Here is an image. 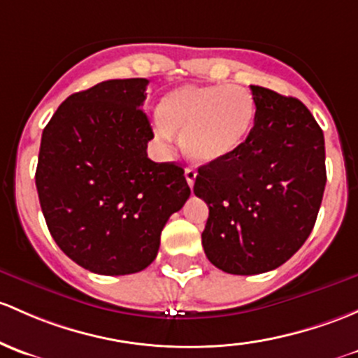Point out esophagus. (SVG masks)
<instances>
[{"instance_id": "obj_1", "label": "esophagus", "mask_w": 358, "mask_h": 358, "mask_svg": "<svg viewBox=\"0 0 358 358\" xmlns=\"http://www.w3.org/2000/svg\"><path fill=\"white\" fill-rule=\"evenodd\" d=\"M195 176H197V171H195L194 168H187L185 169V178H187V183H189V187H194Z\"/></svg>"}]
</instances>
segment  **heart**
<instances>
[{
  "label": "heart",
  "instance_id": "obj_1",
  "mask_svg": "<svg viewBox=\"0 0 358 358\" xmlns=\"http://www.w3.org/2000/svg\"><path fill=\"white\" fill-rule=\"evenodd\" d=\"M255 120V103L238 85L187 84L171 89L157 106L154 134L169 145L173 130L182 131L189 157L201 164L223 161L247 141Z\"/></svg>",
  "mask_w": 358,
  "mask_h": 358
}]
</instances>
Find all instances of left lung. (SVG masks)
Masks as SVG:
<instances>
[{
	"mask_svg": "<svg viewBox=\"0 0 358 358\" xmlns=\"http://www.w3.org/2000/svg\"><path fill=\"white\" fill-rule=\"evenodd\" d=\"M255 120L236 152L199 168L209 217L202 245L217 269L261 274L310 235L326 187L324 134L302 101L250 85Z\"/></svg>",
	"mask_w": 358,
	"mask_h": 358,
	"instance_id": "8db88e82",
	"label": "left lung"
}]
</instances>
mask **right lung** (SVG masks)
<instances>
[{
    "mask_svg": "<svg viewBox=\"0 0 358 358\" xmlns=\"http://www.w3.org/2000/svg\"><path fill=\"white\" fill-rule=\"evenodd\" d=\"M148 78H116L71 94L43 131L36 187L51 236L84 269H145L190 189L183 168L154 163L142 111Z\"/></svg>",
    "mask_w": 358,
    "mask_h": 358,
    "instance_id": "right-lung-1",
    "label": "right lung"
}]
</instances>
